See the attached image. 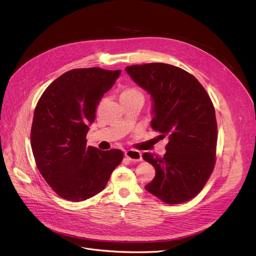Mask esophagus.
Instances as JSON below:
<instances>
[{"mask_svg":"<svg viewBox=\"0 0 256 256\" xmlns=\"http://www.w3.org/2000/svg\"><path fill=\"white\" fill-rule=\"evenodd\" d=\"M124 156L130 160V162L136 163V162H140V160H142V154L138 150H126L124 152Z\"/></svg>","mask_w":256,"mask_h":256,"instance_id":"1","label":"esophagus"}]
</instances>
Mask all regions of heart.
<instances>
[{"label": "heart", "mask_w": 256, "mask_h": 256, "mask_svg": "<svg viewBox=\"0 0 256 256\" xmlns=\"http://www.w3.org/2000/svg\"><path fill=\"white\" fill-rule=\"evenodd\" d=\"M138 94H142V93L137 89H128L121 93V96H138Z\"/></svg>", "instance_id": "obj_1"}]
</instances>
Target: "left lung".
<instances>
[{
	"mask_svg": "<svg viewBox=\"0 0 256 256\" xmlns=\"http://www.w3.org/2000/svg\"><path fill=\"white\" fill-rule=\"evenodd\" d=\"M152 98V128L168 138L163 158L143 154L156 169L145 189L168 204L194 198L214 167L217 121L208 92L191 74L165 63L126 67Z\"/></svg>",
	"mask_w": 256,
	"mask_h": 256,
	"instance_id": "obj_1",
	"label": "left lung"
}]
</instances>
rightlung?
I'll use <instances>...</instances> for the list:
<instances>
[{
	"label": "right lung",
	"mask_w": 256,
	"mask_h": 256,
	"mask_svg": "<svg viewBox=\"0 0 256 256\" xmlns=\"http://www.w3.org/2000/svg\"><path fill=\"white\" fill-rule=\"evenodd\" d=\"M120 72L100 67L70 70L54 80L37 102L33 156L46 182L64 199L78 202L102 192L124 158L119 150L86 146L96 106Z\"/></svg>",
	"instance_id": "right-lung-1"
}]
</instances>
